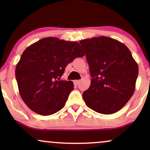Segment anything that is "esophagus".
I'll use <instances>...</instances> for the list:
<instances>
[{
	"label": "esophagus",
	"instance_id": "obj_1",
	"mask_svg": "<svg viewBox=\"0 0 150 150\" xmlns=\"http://www.w3.org/2000/svg\"><path fill=\"white\" fill-rule=\"evenodd\" d=\"M80 82V80H75L74 81V83H75V85H79V83Z\"/></svg>",
	"mask_w": 150,
	"mask_h": 150
}]
</instances>
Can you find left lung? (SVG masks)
<instances>
[{"instance_id": "1", "label": "left lung", "mask_w": 150, "mask_h": 150, "mask_svg": "<svg viewBox=\"0 0 150 150\" xmlns=\"http://www.w3.org/2000/svg\"><path fill=\"white\" fill-rule=\"evenodd\" d=\"M89 66L91 85L83 92L86 105L96 112L112 114L133 94L138 65L129 49L116 39L101 36L80 41Z\"/></svg>"}]
</instances>
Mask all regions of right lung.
I'll return each instance as SVG.
<instances>
[{"label": "right lung", "mask_w": 150, "mask_h": 150, "mask_svg": "<svg viewBox=\"0 0 150 150\" xmlns=\"http://www.w3.org/2000/svg\"><path fill=\"white\" fill-rule=\"evenodd\" d=\"M85 56L77 42L46 37L26 49L15 68L19 93L34 112L49 116L63 108L74 88L72 81L60 80L65 67Z\"/></svg>", "instance_id": "add662e5"}]
</instances>
